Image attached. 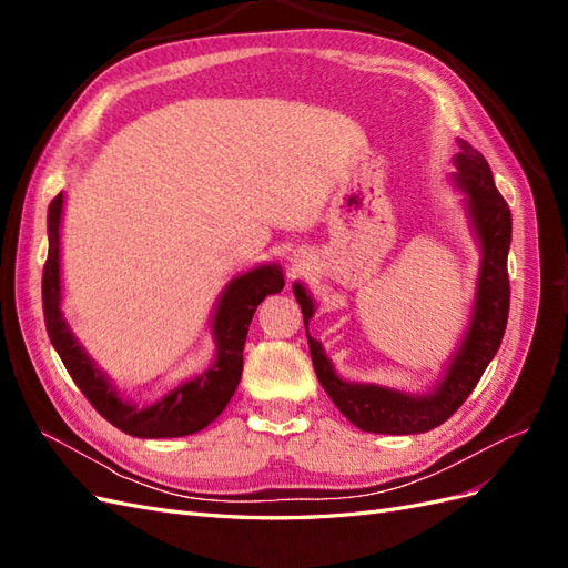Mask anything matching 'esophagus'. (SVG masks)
<instances>
[{
    "mask_svg": "<svg viewBox=\"0 0 568 568\" xmlns=\"http://www.w3.org/2000/svg\"><path fill=\"white\" fill-rule=\"evenodd\" d=\"M291 265H294V267H301V265H305V261H303L301 255H294V257H291Z\"/></svg>",
    "mask_w": 568,
    "mask_h": 568,
    "instance_id": "1",
    "label": "esophagus"
}]
</instances>
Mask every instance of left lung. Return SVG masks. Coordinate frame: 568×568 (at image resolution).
Wrapping results in <instances>:
<instances>
[{"mask_svg": "<svg viewBox=\"0 0 568 568\" xmlns=\"http://www.w3.org/2000/svg\"><path fill=\"white\" fill-rule=\"evenodd\" d=\"M457 144L459 151L453 159L455 173L450 180L464 194L462 203L469 217L471 234L480 248V265L469 324L436 384L426 393H409L382 384L348 382L336 374L322 343L307 334V346H311L313 365L322 388L341 409V415L367 434H424L440 426L445 419H450L457 407L469 398L480 376H484L507 329V253L511 244V213L500 192L495 189L486 159L469 142L457 140ZM294 296L303 311L307 332V322L315 315V301L301 282L294 284Z\"/></svg>", "mask_w": 568, "mask_h": 568, "instance_id": "left-lung-1", "label": "left lung"}]
</instances>
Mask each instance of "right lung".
<instances>
[{
    "label": "right lung",
    "instance_id": "right-lung-1",
    "mask_svg": "<svg viewBox=\"0 0 568 568\" xmlns=\"http://www.w3.org/2000/svg\"><path fill=\"white\" fill-rule=\"evenodd\" d=\"M63 192L49 203L47 234L49 255L42 277V307L51 346L57 348L68 374L84 393L94 409L120 432L134 438H180L196 434L215 422L227 407L242 379L244 343L255 307L265 296L284 288V272L277 263H261L236 274L222 294L211 315V334L215 343L213 363L201 374L170 388L159 400L140 405L120 395L109 374L80 346L71 324L65 322L61 301V220Z\"/></svg>",
    "mask_w": 568,
    "mask_h": 568
}]
</instances>
